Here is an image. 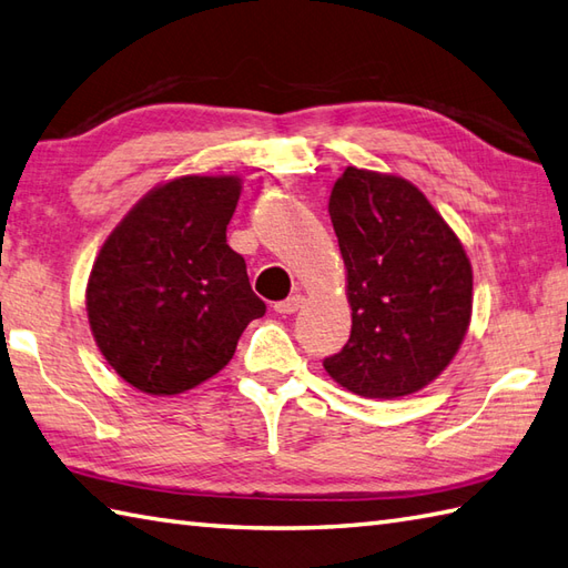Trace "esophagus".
I'll list each match as a JSON object with an SVG mask.
<instances>
[{
	"label": "esophagus",
	"instance_id": "34e87169",
	"mask_svg": "<svg viewBox=\"0 0 568 568\" xmlns=\"http://www.w3.org/2000/svg\"><path fill=\"white\" fill-rule=\"evenodd\" d=\"M304 296L301 294H292L286 301H280V304H274V311L276 313H284V316H292V313H296L301 306H304Z\"/></svg>",
	"mask_w": 568,
	"mask_h": 568
}]
</instances>
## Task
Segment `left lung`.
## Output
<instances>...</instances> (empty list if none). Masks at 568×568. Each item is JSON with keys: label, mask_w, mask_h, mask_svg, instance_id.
<instances>
[{"label": "left lung", "mask_w": 568, "mask_h": 568, "mask_svg": "<svg viewBox=\"0 0 568 568\" xmlns=\"http://www.w3.org/2000/svg\"><path fill=\"white\" fill-rule=\"evenodd\" d=\"M327 211L347 272L352 333L323 367L364 398L410 396L449 367L469 331V255L420 189L398 174L349 165Z\"/></svg>", "instance_id": "left-lung-1"}]
</instances>
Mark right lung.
I'll return each mask as SVG.
<instances>
[{"instance_id":"right-lung-1","label":"right lung","mask_w":568,"mask_h":568,"mask_svg":"<svg viewBox=\"0 0 568 568\" xmlns=\"http://www.w3.org/2000/svg\"><path fill=\"white\" fill-rule=\"evenodd\" d=\"M241 174H184L150 189L109 233L87 280V318L109 367L150 396L219 374L264 316L225 229Z\"/></svg>"}]
</instances>
